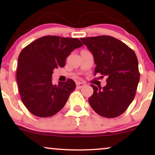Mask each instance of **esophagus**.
<instances>
[{
    "mask_svg": "<svg viewBox=\"0 0 155 155\" xmlns=\"http://www.w3.org/2000/svg\"><path fill=\"white\" fill-rule=\"evenodd\" d=\"M76 86H77V87H78V88L81 89V88L85 86V84H84V83H82V82H77V83H76Z\"/></svg>",
    "mask_w": 155,
    "mask_h": 155,
    "instance_id": "obj_1",
    "label": "esophagus"
}]
</instances>
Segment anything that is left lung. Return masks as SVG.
<instances>
[{
    "label": "left lung",
    "instance_id": "left-lung-1",
    "mask_svg": "<svg viewBox=\"0 0 155 155\" xmlns=\"http://www.w3.org/2000/svg\"><path fill=\"white\" fill-rule=\"evenodd\" d=\"M80 40L94 56V75L107 77V85L103 87L91 84L94 90L89 98L91 107L103 117L121 115L134 99L140 80L136 55L124 42L110 36Z\"/></svg>",
    "mask_w": 155,
    "mask_h": 155
}]
</instances>
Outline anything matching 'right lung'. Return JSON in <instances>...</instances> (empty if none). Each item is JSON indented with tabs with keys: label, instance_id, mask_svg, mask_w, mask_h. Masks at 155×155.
Returning a JSON list of instances; mask_svg holds the SVG:
<instances>
[{
	"label": "right lung",
	"instance_id": "add662e5",
	"mask_svg": "<svg viewBox=\"0 0 155 155\" xmlns=\"http://www.w3.org/2000/svg\"><path fill=\"white\" fill-rule=\"evenodd\" d=\"M83 45L77 38L45 36L31 42L18 57L17 82L23 104L36 116L50 117L64 107L76 87L71 79L52 83L54 69L65 66L75 48Z\"/></svg>",
	"mask_w": 155,
	"mask_h": 155
}]
</instances>
